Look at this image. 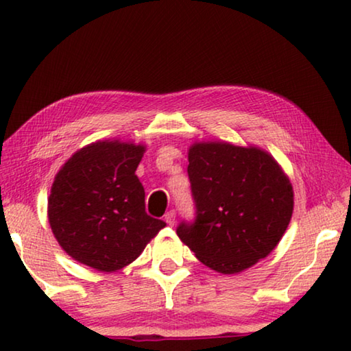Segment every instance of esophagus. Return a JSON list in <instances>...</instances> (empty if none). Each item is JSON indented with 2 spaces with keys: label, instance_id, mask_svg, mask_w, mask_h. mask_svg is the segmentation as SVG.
Masks as SVG:
<instances>
[{
  "label": "esophagus",
  "instance_id": "esophagus-1",
  "mask_svg": "<svg viewBox=\"0 0 351 351\" xmlns=\"http://www.w3.org/2000/svg\"><path fill=\"white\" fill-rule=\"evenodd\" d=\"M175 218H176V212L175 210H169L167 213H165V217H164L165 223L170 224V226L175 224Z\"/></svg>",
  "mask_w": 351,
  "mask_h": 351
}]
</instances>
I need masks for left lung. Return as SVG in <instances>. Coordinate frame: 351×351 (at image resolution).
Listing matches in <instances>:
<instances>
[{"label":"left lung","instance_id":"8db88e82","mask_svg":"<svg viewBox=\"0 0 351 351\" xmlns=\"http://www.w3.org/2000/svg\"><path fill=\"white\" fill-rule=\"evenodd\" d=\"M193 221L176 234L197 258L221 274H237L272 252L294 207L280 165L257 147L195 142L187 167Z\"/></svg>","mask_w":351,"mask_h":351}]
</instances>
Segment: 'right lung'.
Here are the masks:
<instances>
[{"mask_svg": "<svg viewBox=\"0 0 351 351\" xmlns=\"http://www.w3.org/2000/svg\"><path fill=\"white\" fill-rule=\"evenodd\" d=\"M145 147L97 141L75 152L56 175L47 218L63 251L91 268L111 272L139 257L165 228L145 212L134 175Z\"/></svg>", "mask_w": 351, "mask_h": 351, "instance_id": "1", "label": "right lung"}]
</instances>
